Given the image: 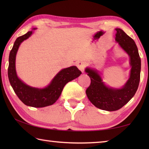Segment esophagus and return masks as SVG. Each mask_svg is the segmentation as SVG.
<instances>
[{
    "label": "esophagus",
    "instance_id": "obj_1",
    "mask_svg": "<svg viewBox=\"0 0 149 149\" xmlns=\"http://www.w3.org/2000/svg\"><path fill=\"white\" fill-rule=\"evenodd\" d=\"M76 66L82 72H84V68H85V67H86V65H85V63L83 61H77L76 63Z\"/></svg>",
    "mask_w": 149,
    "mask_h": 149
}]
</instances>
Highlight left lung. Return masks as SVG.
Masks as SVG:
<instances>
[{
  "mask_svg": "<svg viewBox=\"0 0 149 149\" xmlns=\"http://www.w3.org/2000/svg\"><path fill=\"white\" fill-rule=\"evenodd\" d=\"M115 40L130 56V78L120 89L107 87L100 75L95 70L87 68L85 72L90 77L91 83L86 93L93 105L102 110L113 111L127 104L136 92L140 80L141 59L134 41L121 29H116Z\"/></svg>",
  "mask_w": 149,
  "mask_h": 149,
  "instance_id": "1",
  "label": "left lung"
}]
</instances>
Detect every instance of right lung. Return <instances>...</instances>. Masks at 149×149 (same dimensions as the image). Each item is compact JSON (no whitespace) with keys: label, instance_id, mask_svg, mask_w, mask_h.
Instances as JSON below:
<instances>
[{"label":"right lung","instance_id":"1","mask_svg":"<svg viewBox=\"0 0 149 149\" xmlns=\"http://www.w3.org/2000/svg\"><path fill=\"white\" fill-rule=\"evenodd\" d=\"M32 33V31H29L16 40L9 53L8 74L13 89L22 102L31 107H43L55 103L65 84L78 77L81 74V72L75 66L63 69L56 75L49 86L43 89L33 88L24 84L17 75L15 58L20 43L27 39Z\"/></svg>","mask_w":149,"mask_h":149}]
</instances>
